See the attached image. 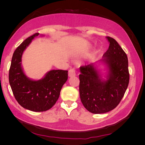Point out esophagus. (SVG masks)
Here are the masks:
<instances>
[{"instance_id": "obj_1", "label": "esophagus", "mask_w": 145, "mask_h": 145, "mask_svg": "<svg viewBox=\"0 0 145 145\" xmlns=\"http://www.w3.org/2000/svg\"><path fill=\"white\" fill-rule=\"evenodd\" d=\"M76 76V71L74 69H70L68 71V76L69 77H74Z\"/></svg>"}]
</instances>
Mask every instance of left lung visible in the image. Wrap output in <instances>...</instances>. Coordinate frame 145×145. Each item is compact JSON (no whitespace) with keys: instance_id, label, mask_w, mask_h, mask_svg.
I'll return each instance as SVG.
<instances>
[{"instance_id":"obj_1","label":"left lung","mask_w":145,"mask_h":145,"mask_svg":"<svg viewBox=\"0 0 145 145\" xmlns=\"http://www.w3.org/2000/svg\"><path fill=\"white\" fill-rule=\"evenodd\" d=\"M106 38L109 43V48L100 60L106 67V78H102L96 63L80 67L81 102L93 114L106 113L114 109L129 84L128 57L115 39Z\"/></svg>"}]
</instances>
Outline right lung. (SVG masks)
I'll use <instances>...</instances> for the list:
<instances>
[{
    "mask_svg": "<svg viewBox=\"0 0 145 145\" xmlns=\"http://www.w3.org/2000/svg\"><path fill=\"white\" fill-rule=\"evenodd\" d=\"M36 33L17 48L12 55L9 71V82L17 102L23 108L34 112L45 111L51 108L58 100L61 89L68 79V71L52 69L40 80L28 77L22 66V57Z\"/></svg>",
    "mask_w": 145,
    "mask_h": 145,
    "instance_id": "obj_1",
    "label": "right lung"
}]
</instances>
